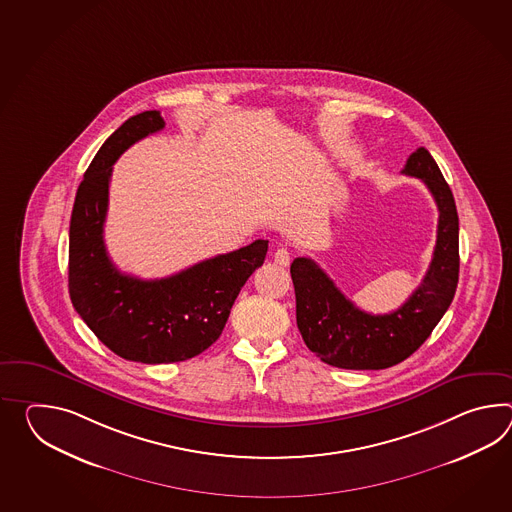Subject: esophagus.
Listing matches in <instances>:
<instances>
[{
    "label": "esophagus",
    "instance_id": "1",
    "mask_svg": "<svg viewBox=\"0 0 512 512\" xmlns=\"http://www.w3.org/2000/svg\"><path fill=\"white\" fill-rule=\"evenodd\" d=\"M273 261H275V264H279V266H288L290 261H292V253L286 250V248H277L275 253H273Z\"/></svg>",
    "mask_w": 512,
    "mask_h": 512
}]
</instances>
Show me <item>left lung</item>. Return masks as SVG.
Wrapping results in <instances>:
<instances>
[{
	"label": "left lung",
	"instance_id": "obj_1",
	"mask_svg": "<svg viewBox=\"0 0 512 512\" xmlns=\"http://www.w3.org/2000/svg\"><path fill=\"white\" fill-rule=\"evenodd\" d=\"M402 174L424 182L439 209L430 268L402 307L373 316L343 296L312 259L297 257L290 266L297 329L308 349L332 367L362 371L404 362L428 340L454 299L459 279V218L454 194L424 147L409 156Z\"/></svg>",
	"mask_w": 512,
	"mask_h": 512
}]
</instances>
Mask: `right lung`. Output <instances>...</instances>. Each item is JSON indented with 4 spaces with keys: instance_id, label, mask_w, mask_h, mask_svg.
I'll use <instances>...</instances> for the list:
<instances>
[{
    "instance_id": "obj_1",
    "label": "right lung",
    "mask_w": 512,
    "mask_h": 512,
    "mask_svg": "<svg viewBox=\"0 0 512 512\" xmlns=\"http://www.w3.org/2000/svg\"><path fill=\"white\" fill-rule=\"evenodd\" d=\"M163 126L158 110H148L130 117L104 141L84 172L69 224L73 307L110 351L141 364L183 362L211 347L240 288L268 251V240H255L154 281L115 268L103 239L112 167L126 148Z\"/></svg>"
}]
</instances>
